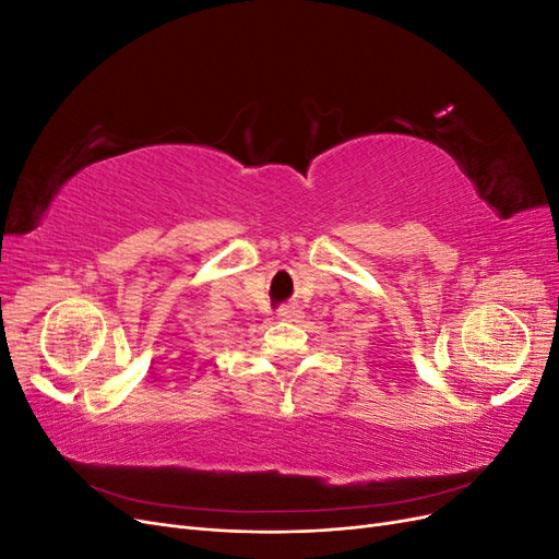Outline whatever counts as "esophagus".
<instances>
[{
    "mask_svg": "<svg viewBox=\"0 0 559 559\" xmlns=\"http://www.w3.org/2000/svg\"><path fill=\"white\" fill-rule=\"evenodd\" d=\"M302 317H306V312H302L298 306H284V308H280L277 310V319H282V321H300Z\"/></svg>",
    "mask_w": 559,
    "mask_h": 559,
    "instance_id": "34e87169",
    "label": "esophagus"
}]
</instances>
